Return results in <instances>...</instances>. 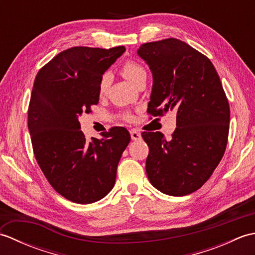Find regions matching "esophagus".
<instances>
[{
  "label": "esophagus",
  "mask_w": 255,
  "mask_h": 255,
  "mask_svg": "<svg viewBox=\"0 0 255 255\" xmlns=\"http://www.w3.org/2000/svg\"><path fill=\"white\" fill-rule=\"evenodd\" d=\"M130 136L132 140H139L141 139V133H140L137 129H131L130 130Z\"/></svg>",
  "instance_id": "esophagus-1"
}]
</instances>
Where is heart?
Listing matches in <instances>:
<instances>
[{"mask_svg": "<svg viewBox=\"0 0 255 255\" xmlns=\"http://www.w3.org/2000/svg\"><path fill=\"white\" fill-rule=\"evenodd\" d=\"M121 73L125 79H127L129 82L132 83L133 85L136 84L141 78L147 77V72H145L144 68L141 66V64L138 63L137 61H133V60H128L125 62L121 68ZM111 81H112V78L110 74L108 73L103 74V77L101 78L100 84H99L100 95H104L106 93L108 88H110V85H111ZM126 118L129 119L130 118V116L127 115Z\"/></svg>", "mask_w": 255, "mask_h": 255, "instance_id": "heart-1", "label": "heart"}]
</instances>
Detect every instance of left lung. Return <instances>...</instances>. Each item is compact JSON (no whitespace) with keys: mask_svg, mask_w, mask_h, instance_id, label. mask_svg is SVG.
Here are the masks:
<instances>
[{"mask_svg":"<svg viewBox=\"0 0 255 255\" xmlns=\"http://www.w3.org/2000/svg\"><path fill=\"white\" fill-rule=\"evenodd\" d=\"M138 55L148 63L153 85L148 113H176V128L166 140L145 132V171L150 183L171 196H185L208 181L228 142L230 108L214 64L176 38L147 42Z\"/></svg>","mask_w":255,"mask_h":255,"instance_id":"1","label":"left lung"}]
</instances>
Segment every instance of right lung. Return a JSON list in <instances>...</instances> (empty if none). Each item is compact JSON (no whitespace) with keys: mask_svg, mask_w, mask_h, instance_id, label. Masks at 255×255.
<instances>
[{"mask_svg":"<svg viewBox=\"0 0 255 255\" xmlns=\"http://www.w3.org/2000/svg\"><path fill=\"white\" fill-rule=\"evenodd\" d=\"M126 50L72 47L38 71L28 106V129L38 165L57 193L77 204L105 197L130 134L124 127L85 139L79 117L100 100L106 70Z\"/></svg>","mask_w":255,"mask_h":255,"instance_id":"right-lung-1","label":"right lung"}]
</instances>
